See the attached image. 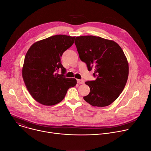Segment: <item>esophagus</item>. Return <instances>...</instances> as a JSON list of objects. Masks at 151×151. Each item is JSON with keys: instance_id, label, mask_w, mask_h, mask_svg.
<instances>
[{"instance_id": "esophagus-1", "label": "esophagus", "mask_w": 151, "mask_h": 151, "mask_svg": "<svg viewBox=\"0 0 151 151\" xmlns=\"http://www.w3.org/2000/svg\"><path fill=\"white\" fill-rule=\"evenodd\" d=\"M77 83H78V84H83V83H84V81H83V80L77 79Z\"/></svg>"}]
</instances>
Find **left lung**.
<instances>
[{
  "label": "left lung",
  "instance_id": "obj_1",
  "mask_svg": "<svg viewBox=\"0 0 151 151\" xmlns=\"http://www.w3.org/2000/svg\"><path fill=\"white\" fill-rule=\"evenodd\" d=\"M79 58L88 71L94 70L95 80L86 81L90 92L83 97L92 106L111 104L123 91L128 80L129 66L121 47L113 40L92 35L75 40Z\"/></svg>",
  "mask_w": 151,
  "mask_h": 151
}]
</instances>
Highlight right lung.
I'll return each mask as SVG.
<instances>
[{
	"label": "right lung",
	"mask_w": 151,
	"mask_h": 151,
	"mask_svg": "<svg viewBox=\"0 0 151 151\" xmlns=\"http://www.w3.org/2000/svg\"><path fill=\"white\" fill-rule=\"evenodd\" d=\"M76 37L57 35L33 43L25 56L22 77L33 98L44 106H54L64 99L67 91L77 84L76 78L58 74L65 68L60 62L63 53L74 42Z\"/></svg>",
	"instance_id": "right-lung-1"
}]
</instances>
